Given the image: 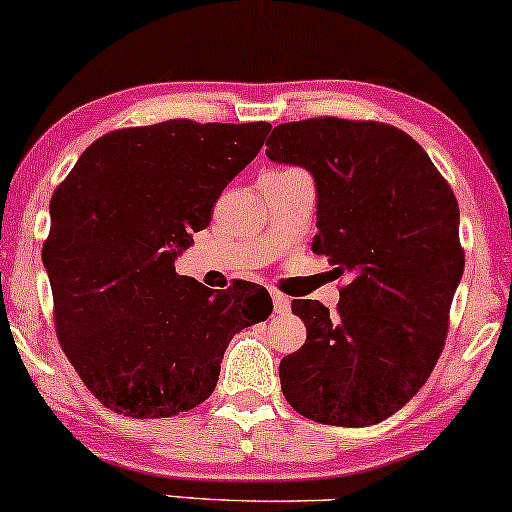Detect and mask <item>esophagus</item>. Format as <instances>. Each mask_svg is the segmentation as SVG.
<instances>
[{
    "label": "esophagus",
    "instance_id": "esophagus-1",
    "mask_svg": "<svg viewBox=\"0 0 512 512\" xmlns=\"http://www.w3.org/2000/svg\"><path fill=\"white\" fill-rule=\"evenodd\" d=\"M272 308H275V313H280V315L289 313V308H291L289 296L280 294V291H272Z\"/></svg>",
    "mask_w": 512,
    "mask_h": 512
}]
</instances>
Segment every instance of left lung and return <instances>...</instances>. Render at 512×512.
Instances as JSON below:
<instances>
[{
	"label": "left lung",
	"instance_id": "1",
	"mask_svg": "<svg viewBox=\"0 0 512 512\" xmlns=\"http://www.w3.org/2000/svg\"><path fill=\"white\" fill-rule=\"evenodd\" d=\"M265 145L272 162L313 174V251L348 275L336 315L320 301H291L308 338L282 357V393L310 421L374 426L402 409L440 360L466 265L459 202L397 126L313 117L275 126Z\"/></svg>",
	"mask_w": 512,
	"mask_h": 512
}]
</instances>
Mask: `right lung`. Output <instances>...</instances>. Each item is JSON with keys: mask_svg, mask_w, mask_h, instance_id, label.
<instances>
[{"mask_svg": "<svg viewBox=\"0 0 512 512\" xmlns=\"http://www.w3.org/2000/svg\"><path fill=\"white\" fill-rule=\"evenodd\" d=\"M268 131V122L192 119L117 129L53 192L42 258L56 336L84 386L117 414L167 418L202 404L230 338L270 317L261 284L211 291L174 268Z\"/></svg>", "mask_w": 512, "mask_h": 512, "instance_id": "add662e5", "label": "right lung"}]
</instances>
